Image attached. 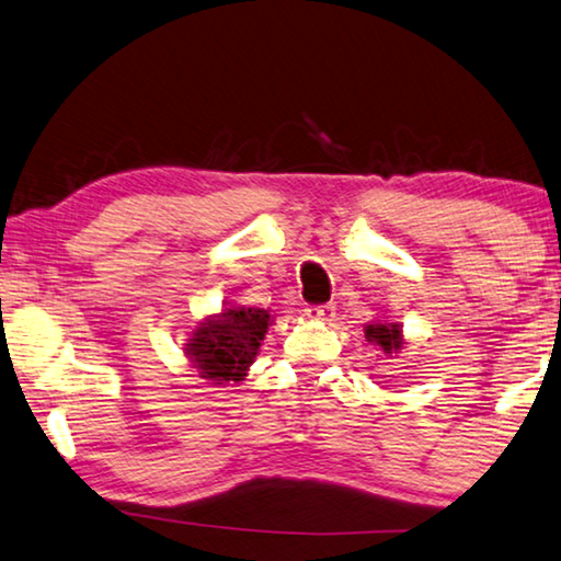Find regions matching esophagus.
Segmentation results:
<instances>
[{
	"instance_id": "34e87169",
	"label": "esophagus",
	"mask_w": 561,
	"mask_h": 561,
	"mask_svg": "<svg viewBox=\"0 0 561 561\" xmlns=\"http://www.w3.org/2000/svg\"><path fill=\"white\" fill-rule=\"evenodd\" d=\"M305 314L309 320H320V322H330L334 317V307L332 305H312L305 309Z\"/></svg>"
}]
</instances>
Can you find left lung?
I'll return each mask as SVG.
<instances>
[{"mask_svg": "<svg viewBox=\"0 0 561 561\" xmlns=\"http://www.w3.org/2000/svg\"><path fill=\"white\" fill-rule=\"evenodd\" d=\"M363 332H365V340L373 342L375 347H380L388 357L403 353L405 334H403V324L400 322H390L378 317V320L365 322Z\"/></svg>", "mask_w": 561, "mask_h": 561, "instance_id": "8db88e82", "label": "left lung"}]
</instances>
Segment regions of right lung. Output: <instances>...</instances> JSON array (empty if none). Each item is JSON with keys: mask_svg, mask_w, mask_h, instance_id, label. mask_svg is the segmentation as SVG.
I'll use <instances>...</instances> for the list:
<instances>
[{"mask_svg": "<svg viewBox=\"0 0 561 561\" xmlns=\"http://www.w3.org/2000/svg\"><path fill=\"white\" fill-rule=\"evenodd\" d=\"M274 324L272 309L224 302L191 328L183 347L188 365L211 386H229L247 378L264 334Z\"/></svg>", "mask_w": 561, "mask_h": 561, "instance_id": "add662e5", "label": "right lung"}]
</instances>
